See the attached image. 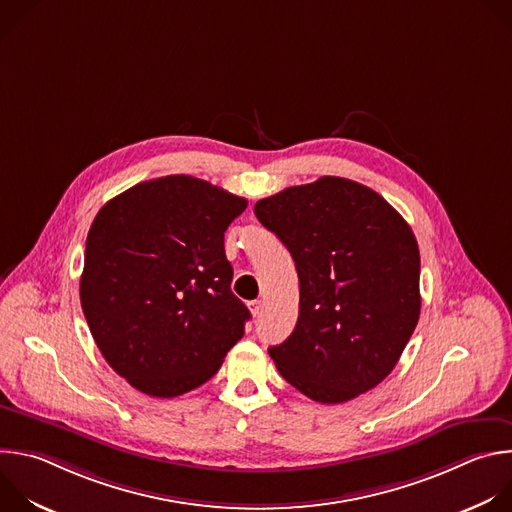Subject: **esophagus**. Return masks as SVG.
I'll list each match as a JSON object with an SVG mask.
<instances>
[{"label": "esophagus", "mask_w": 512, "mask_h": 512, "mask_svg": "<svg viewBox=\"0 0 512 512\" xmlns=\"http://www.w3.org/2000/svg\"><path fill=\"white\" fill-rule=\"evenodd\" d=\"M249 310H251V314H253V316H259V314H261V310H263V302H261V300H253V302H249Z\"/></svg>", "instance_id": "34e87169"}]
</instances>
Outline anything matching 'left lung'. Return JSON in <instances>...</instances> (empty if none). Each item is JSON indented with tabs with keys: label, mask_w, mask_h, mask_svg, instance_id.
I'll return each instance as SVG.
<instances>
[{
	"label": "left lung",
	"mask_w": 512,
	"mask_h": 512,
	"mask_svg": "<svg viewBox=\"0 0 512 512\" xmlns=\"http://www.w3.org/2000/svg\"><path fill=\"white\" fill-rule=\"evenodd\" d=\"M259 223L296 261L298 324L269 354L318 403L375 389L401 358L421 312L419 247L375 190L324 176L255 204Z\"/></svg>",
	"instance_id": "1"
}]
</instances>
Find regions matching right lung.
<instances>
[{
	"instance_id": "add662e5",
	"label": "right lung",
	"mask_w": 512,
	"mask_h": 512,
	"mask_svg": "<svg viewBox=\"0 0 512 512\" xmlns=\"http://www.w3.org/2000/svg\"><path fill=\"white\" fill-rule=\"evenodd\" d=\"M247 200L176 174L111 198L87 235L81 306L109 367L150 397L216 375L251 318L231 291L225 231Z\"/></svg>"
}]
</instances>
